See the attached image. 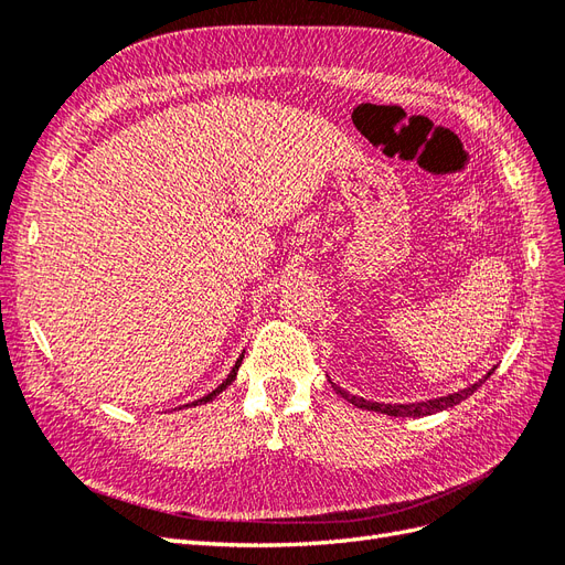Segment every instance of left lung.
<instances>
[{"mask_svg":"<svg viewBox=\"0 0 565 565\" xmlns=\"http://www.w3.org/2000/svg\"><path fill=\"white\" fill-rule=\"evenodd\" d=\"M492 372H494V369H492ZM492 372H490L486 379H490ZM486 379L473 383V385H469V388H463V391H459V393H452V395H447V397H438V399L414 402V405H381V402H366L364 397L350 395V393H345V391H341V388H335V391L341 393L348 402H352L354 407H360V409H372V412H381V414H388V416H428V414H435V412H443V409H447V407L459 405L461 399L473 395V391H478L480 383H486Z\"/></svg>","mask_w":565,"mask_h":565,"instance_id":"obj_1","label":"left lung"}]
</instances>
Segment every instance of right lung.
I'll use <instances>...</instances> for the list:
<instances>
[{"instance_id":"1","label":"right lung","mask_w":565,"mask_h":565,"mask_svg":"<svg viewBox=\"0 0 565 565\" xmlns=\"http://www.w3.org/2000/svg\"><path fill=\"white\" fill-rule=\"evenodd\" d=\"M241 360H244V354H241V358H238V362H236V364H234V369H232V374H230L227 379H224V381H222V385H220V388H215V391H213L211 395H205V397L196 399V402H193V405H203V402H211V399H213L215 395H220V393H222L224 388H227V385H230V383H232V381L236 379V372H238V366H241Z\"/></svg>"}]
</instances>
